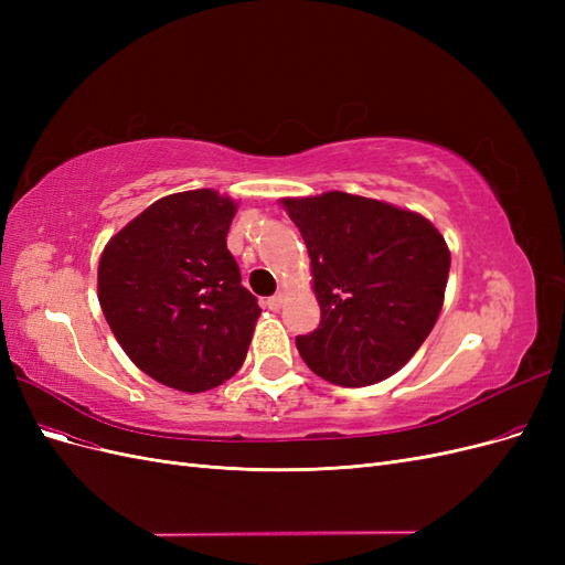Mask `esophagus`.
Here are the masks:
<instances>
[{
  "label": "esophagus",
  "mask_w": 565,
  "mask_h": 565,
  "mask_svg": "<svg viewBox=\"0 0 565 565\" xmlns=\"http://www.w3.org/2000/svg\"><path fill=\"white\" fill-rule=\"evenodd\" d=\"M282 301H285V295H282V292H278V295H273V297H268V299H266V306H268L270 311H280Z\"/></svg>",
  "instance_id": "esophagus-1"
}]
</instances>
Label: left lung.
<instances>
[{
	"instance_id": "8db88e82",
	"label": "left lung",
	"mask_w": 565,
	"mask_h": 565,
	"mask_svg": "<svg viewBox=\"0 0 565 565\" xmlns=\"http://www.w3.org/2000/svg\"><path fill=\"white\" fill-rule=\"evenodd\" d=\"M311 256L320 324L297 337L318 377L370 386L398 372L438 320L450 249L429 218L330 191L285 198Z\"/></svg>"
}]
</instances>
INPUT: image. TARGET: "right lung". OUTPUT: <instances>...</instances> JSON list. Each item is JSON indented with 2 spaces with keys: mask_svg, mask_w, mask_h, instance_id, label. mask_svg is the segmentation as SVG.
<instances>
[{
  "mask_svg": "<svg viewBox=\"0 0 565 565\" xmlns=\"http://www.w3.org/2000/svg\"><path fill=\"white\" fill-rule=\"evenodd\" d=\"M237 204L212 188L167 195L98 262V301L131 363L156 382L210 391L245 363L262 309L226 247Z\"/></svg>",
  "mask_w": 565,
  "mask_h": 565,
  "instance_id": "add662e5",
  "label": "right lung"
}]
</instances>
